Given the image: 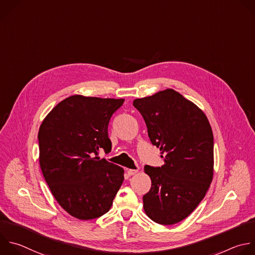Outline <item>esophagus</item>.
<instances>
[{"mask_svg": "<svg viewBox=\"0 0 255 255\" xmlns=\"http://www.w3.org/2000/svg\"><path fill=\"white\" fill-rule=\"evenodd\" d=\"M138 172V169H127V173L129 176H132Z\"/></svg>", "mask_w": 255, "mask_h": 255, "instance_id": "1", "label": "esophagus"}]
</instances>
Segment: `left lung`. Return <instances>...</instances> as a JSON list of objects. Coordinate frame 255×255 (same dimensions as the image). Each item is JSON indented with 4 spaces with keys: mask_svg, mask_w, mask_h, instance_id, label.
Here are the masks:
<instances>
[{
    "mask_svg": "<svg viewBox=\"0 0 255 255\" xmlns=\"http://www.w3.org/2000/svg\"><path fill=\"white\" fill-rule=\"evenodd\" d=\"M164 165H146L151 189L143 196L147 216L162 225L186 218L204 198L213 178V133L203 111L173 89L135 99ZM164 157H162V154Z\"/></svg>",
    "mask_w": 255,
    "mask_h": 255,
    "instance_id": "8db88e82",
    "label": "left lung"
}]
</instances>
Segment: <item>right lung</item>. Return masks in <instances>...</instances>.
I'll list each match as a JSON object with an SVG mask.
<instances>
[{"mask_svg":"<svg viewBox=\"0 0 255 255\" xmlns=\"http://www.w3.org/2000/svg\"><path fill=\"white\" fill-rule=\"evenodd\" d=\"M124 99L70 96L43 120L39 162L60 206L75 218L90 220L112 206L124 180L123 168L98 157L111 151L108 125Z\"/></svg>","mask_w":255,"mask_h":255,"instance_id":"add662e5","label":"right lung"}]
</instances>
